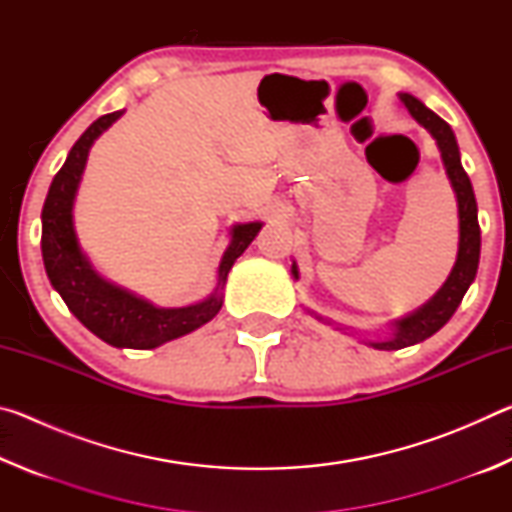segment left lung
I'll list each match as a JSON object with an SVG mask.
<instances>
[{
  "label": "left lung",
  "mask_w": 512,
  "mask_h": 512,
  "mask_svg": "<svg viewBox=\"0 0 512 512\" xmlns=\"http://www.w3.org/2000/svg\"><path fill=\"white\" fill-rule=\"evenodd\" d=\"M402 106L409 110V115L418 121L420 126L427 128L433 140L438 144L440 158H443L445 171L449 183L456 194L458 203V253L452 273L445 280L443 287L436 291V296L424 302L420 309H415L413 314L397 318L391 323V339H377V341H363L375 350H402L409 345L420 343L429 339L443 327L449 318L454 316V311L461 305L465 291L470 289V284L476 277V268H479V255H481V230H479V216H476V198L470 178L461 164V151H458L456 135L445 119H440L436 112L429 110L420 99H415L413 94L400 92ZM293 280H298V266L296 262L291 264ZM309 311V309H307ZM314 314V311H309ZM318 320L332 325V320L314 314ZM336 329H350L339 327Z\"/></svg>",
  "instance_id": "left-lung-1"
}]
</instances>
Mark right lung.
I'll list each match as a JSON object with an SVG mask.
<instances>
[{
    "label": "right lung",
    "instance_id": "obj_1",
    "mask_svg": "<svg viewBox=\"0 0 512 512\" xmlns=\"http://www.w3.org/2000/svg\"><path fill=\"white\" fill-rule=\"evenodd\" d=\"M124 110L99 117L72 146L67 160L51 180L49 194L42 207V262L45 271L67 309L90 329L94 336L112 348L151 350L194 332L219 314L228 273L237 257L250 246L262 230V221L237 223L230 230V244L216 271V287L201 302L187 307H155L137 293L103 277L83 253L74 230V201L88 153L97 137L108 131Z\"/></svg>",
    "mask_w": 512,
    "mask_h": 512
}]
</instances>
